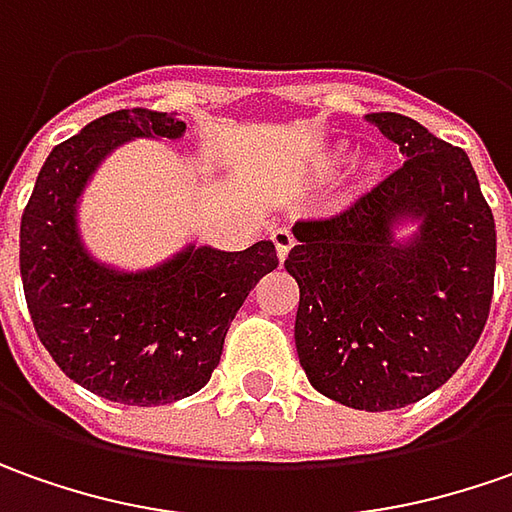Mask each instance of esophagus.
I'll list each match as a JSON object with an SVG mask.
<instances>
[{"label": "esophagus", "instance_id": "esophagus-1", "mask_svg": "<svg viewBox=\"0 0 512 512\" xmlns=\"http://www.w3.org/2000/svg\"><path fill=\"white\" fill-rule=\"evenodd\" d=\"M272 243H274V249H277V257H280V263H283V260L289 257L291 246H294V235H291L289 229H274Z\"/></svg>", "mask_w": 512, "mask_h": 512}]
</instances>
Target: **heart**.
<instances>
[{
  "label": "heart",
  "instance_id": "1",
  "mask_svg": "<svg viewBox=\"0 0 512 512\" xmlns=\"http://www.w3.org/2000/svg\"><path fill=\"white\" fill-rule=\"evenodd\" d=\"M340 158H343V150L323 152V155H320V169H331L334 164H337V161H340ZM362 172H365V175H371V172H374V164H365V167H362Z\"/></svg>",
  "mask_w": 512,
  "mask_h": 512
}]
</instances>
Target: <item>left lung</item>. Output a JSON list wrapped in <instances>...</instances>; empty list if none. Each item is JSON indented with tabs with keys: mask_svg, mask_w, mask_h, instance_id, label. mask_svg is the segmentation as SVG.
Returning a JSON list of instances; mask_svg holds the SVG:
<instances>
[{
	"mask_svg": "<svg viewBox=\"0 0 512 512\" xmlns=\"http://www.w3.org/2000/svg\"><path fill=\"white\" fill-rule=\"evenodd\" d=\"M408 158L340 215L294 223L297 357L357 411H394L445 385L479 343L493 300L496 223L465 150L419 121L371 113ZM419 220L399 244L393 226Z\"/></svg>",
	"mask_w": 512,
	"mask_h": 512,
	"instance_id": "obj_1",
	"label": "left lung"
}]
</instances>
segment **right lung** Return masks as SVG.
<instances>
[{
    "label": "right lung",
    "mask_w": 512,
    "mask_h": 512,
    "mask_svg": "<svg viewBox=\"0 0 512 512\" xmlns=\"http://www.w3.org/2000/svg\"><path fill=\"white\" fill-rule=\"evenodd\" d=\"M184 133L175 113L101 115L53 147L22 212L19 269L33 328L67 377L110 402L167 405L201 391L243 300L277 269L272 240L243 252L189 246L135 274L87 255L76 201L104 155L133 138Z\"/></svg>",
    "instance_id": "add662e5"
}]
</instances>
